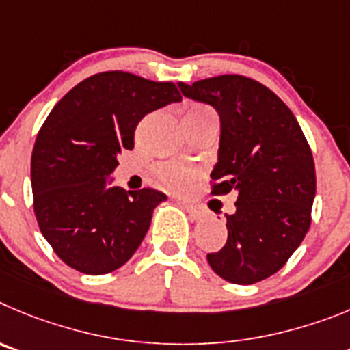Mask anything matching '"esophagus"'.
Segmentation results:
<instances>
[{"instance_id": "obj_1", "label": "esophagus", "mask_w": 350, "mask_h": 350, "mask_svg": "<svg viewBox=\"0 0 350 350\" xmlns=\"http://www.w3.org/2000/svg\"><path fill=\"white\" fill-rule=\"evenodd\" d=\"M179 204H181V206H183V209L187 211L188 216H190L191 219L204 218V209H202V207H198V206H195V204L187 202V200H181V202H179Z\"/></svg>"}]
</instances>
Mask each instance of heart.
<instances>
[{
    "mask_svg": "<svg viewBox=\"0 0 350 350\" xmlns=\"http://www.w3.org/2000/svg\"><path fill=\"white\" fill-rule=\"evenodd\" d=\"M207 118H214L216 120V113L211 106L202 105V103H193V105H188L183 111V122L188 124V122H198V120H207ZM155 174L160 181L165 185V187L172 188V190H187L190 187L191 179L195 178L193 169L183 167L178 163L163 162L159 163L155 167Z\"/></svg>",
    "mask_w": 350,
    "mask_h": 350,
    "instance_id": "1",
    "label": "heart"
}]
</instances>
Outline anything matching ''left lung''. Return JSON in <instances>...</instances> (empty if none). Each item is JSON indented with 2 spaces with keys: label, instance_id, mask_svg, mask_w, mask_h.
<instances>
[{
  "label": "left lung",
  "instance_id": "obj_1",
  "mask_svg": "<svg viewBox=\"0 0 350 350\" xmlns=\"http://www.w3.org/2000/svg\"><path fill=\"white\" fill-rule=\"evenodd\" d=\"M183 96L213 106L221 120L213 195L237 193L228 239L207 254L232 284H254L286 265L310 226L316 167L291 109L260 81L221 75L179 83Z\"/></svg>",
  "mask_w": 350,
  "mask_h": 350
}]
</instances>
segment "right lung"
Wrapping results in <instances>:
<instances>
[{
    "instance_id": "obj_1",
    "label": "right lung",
    "mask_w": 350,
    "mask_h": 350,
    "mask_svg": "<svg viewBox=\"0 0 350 350\" xmlns=\"http://www.w3.org/2000/svg\"><path fill=\"white\" fill-rule=\"evenodd\" d=\"M172 81L105 71L53 106L31 157L33 207L43 237L66 265L90 275L120 269L146 235L165 195L109 187L118 153L134 148L143 116L179 103Z\"/></svg>"
}]
</instances>
